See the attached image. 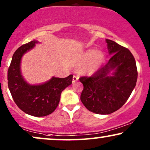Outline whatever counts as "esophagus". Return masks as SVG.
Wrapping results in <instances>:
<instances>
[{"instance_id":"obj_1","label":"esophagus","mask_w":150,"mask_h":150,"mask_svg":"<svg viewBox=\"0 0 150 150\" xmlns=\"http://www.w3.org/2000/svg\"><path fill=\"white\" fill-rule=\"evenodd\" d=\"M79 77L77 76H75V75H74V76L73 77V83H75L76 81L78 80Z\"/></svg>"}]
</instances>
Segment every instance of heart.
<instances>
[{
	"instance_id": "b5f03b06",
	"label": "heart",
	"mask_w": 150,
	"mask_h": 150,
	"mask_svg": "<svg viewBox=\"0 0 150 150\" xmlns=\"http://www.w3.org/2000/svg\"><path fill=\"white\" fill-rule=\"evenodd\" d=\"M105 59V54L102 51L90 49L81 54L77 62V65L79 67L84 66L81 71V73L93 75L100 69Z\"/></svg>"
}]
</instances>
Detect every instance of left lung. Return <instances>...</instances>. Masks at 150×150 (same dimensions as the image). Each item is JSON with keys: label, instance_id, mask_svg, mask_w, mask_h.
Listing matches in <instances>:
<instances>
[{"label": "left lung", "instance_id": "1", "mask_svg": "<svg viewBox=\"0 0 150 150\" xmlns=\"http://www.w3.org/2000/svg\"><path fill=\"white\" fill-rule=\"evenodd\" d=\"M112 55L108 63L91 77H81L80 99L91 112L110 114L122 107L136 86L138 72L133 54L115 41L106 39Z\"/></svg>", "mask_w": 150, "mask_h": 150}]
</instances>
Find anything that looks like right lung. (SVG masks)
<instances>
[{"label": "right lung", "mask_w": 150, "mask_h": 150, "mask_svg": "<svg viewBox=\"0 0 150 150\" xmlns=\"http://www.w3.org/2000/svg\"><path fill=\"white\" fill-rule=\"evenodd\" d=\"M39 41L34 40L15 51L7 73L8 88L18 107L27 114L41 117L52 113L59 105L62 92L72 84L73 75L65 78L52 77L40 84L32 85L21 74L22 57L32 50Z\"/></svg>", "instance_id": "obj_1"}]
</instances>
